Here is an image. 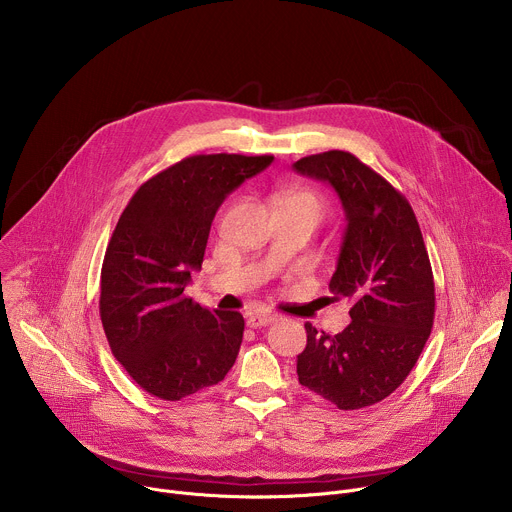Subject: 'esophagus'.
Segmentation results:
<instances>
[{
  "instance_id": "1",
  "label": "esophagus",
  "mask_w": 512,
  "mask_h": 512,
  "mask_svg": "<svg viewBox=\"0 0 512 512\" xmlns=\"http://www.w3.org/2000/svg\"><path fill=\"white\" fill-rule=\"evenodd\" d=\"M277 318L273 316V314H259V312H255V314H251L249 318H247V326L249 328H261V326H267V324H271V322H275Z\"/></svg>"
}]
</instances>
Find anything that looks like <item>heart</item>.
<instances>
[{
  "label": "heart",
  "mask_w": 512,
  "mask_h": 512,
  "mask_svg": "<svg viewBox=\"0 0 512 512\" xmlns=\"http://www.w3.org/2000/svg\"><path fill=\"white\" fill-rule=\"evenodd\" d=\"M279 210L308 216L314 225H318L322 221V216H324L326 204H324V198L318 192L304 188V190H291V192L281 194L277 198V212Z\"/></svg>",
  "instance_id": "heart-1"
}]
</instances>
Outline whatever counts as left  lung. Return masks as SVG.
<instances>
[{
	"label": "left lung",
	"instance_id": "left-lung-1",
	"mask_svg": "<svg viewBox=\"0 0 512 512\" xmlns=\"http://www.w3.org/2000/svg\"><path fill=\"white\" fill-rule=\"evenodd\" d=\"M294 168L340 196L346 231L330 291L352 304L338 334L306 322L298 379L338 409L371 407L407 379L431 334L435 285L421 229L409 200L350 152L306 156Z\"/></svg>",
	"mask_w": 512,
	"mask_h": 512
}]
</instances>
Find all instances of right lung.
I'll use <instances>...</instances> for the list:
<instances>
[{
	"label": "right lung",
	"instance_id": "1",
	"mask_svg": "<svg viewBox=\"0 0 512 512\" xmlns=\"http://www.w3.org/2000/svg\"><path fill=\"white\" fill-rule=\"evenodd\" d=\"M273 156L200 154L143 182L111 235L99 312L113 356L145 391L180 401L221 383L241 348L239 312L202 308L184 296L212 218L227 194Z\"/></svg>",
	"mask_w": 512,
	"mask_h": 512
}]
</instances>
